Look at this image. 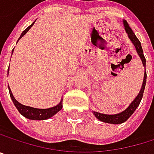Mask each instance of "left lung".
<instances>
[{
	"label": "left lung",
	"mask_w": 154,
	"mask_h": 154,
	"mask_svg": "<svg viewBox=\"0 0 154 154\" xmlns=\"http://www.w3.org/2000/svg\"><path fill=\"white\" fill-rule=\"evenodd\" d=\"M124 25H125V30H126V32L128 34L129 38L131 39V41L134 45V47L136 48V51H137L138 55L140 56L142 61H143V65L145 67L146 60H145V57H144V55H143V48H142V46H141V42L136 38V36L134 35V31L129 27L126 20H124ZM146 78H147V75H146V69H145L144 76H143V82L141 91L138 94V96L135 97V99L132 102V104L128 106L127 109H125L124 112H122L120 114H117V115H104V114H100V113H97V112H94V115L96 116V117L98 120L102 121V122L109 123V124H115V125L122 124V123L125 122L134 114V112L135 111V109L137 108V106H139V104H140V102H141V100L143 98V91H144L145 84H146Z\"/></svg>",
	"instance_id": "left-lung-1"
}]
</instances>
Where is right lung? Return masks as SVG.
<instances>
[{
    "label": "right lung",
    "mask_w": 154,
    "mask_h": 154,
    "mask_svg": "<svg viewBox=\"0 0 154 154\" xmlns=\"http://www.w3.org/2000/svg\"><path fill=\"white\" fill-rule=\"evenodd\" d=\"M34 24V22L29 25L25 30H23V32L21 33L20 37L19 38H21L26 33L27 31L32 27V25ZM18 39V40H19ZM13 51V50H12ZM8 73H9V70H8ZM9 92H10V96H11V98L14 104V106H16V108L18 109V111L26 118L28 119H30V120H46V119H48L50 118L51 116H53L54 115H56L58 111L61 110L62 108V101L56 106H53L51 108H47V109H38V108H34V107H30V106H23L21 105L20 103H19L15 98L14 97L12 96V93L9 88Z\"/></svg>",
    "instance_id": "add662e5"
}]
</instances>
